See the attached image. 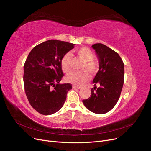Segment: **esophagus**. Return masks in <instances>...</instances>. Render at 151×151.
I'll return each instance as SVG.
<instances>
[{
  "label": "esophagus",
  "mask_w": 151,
  "mask_h": 151,
  "mask_svg": "<svg viewBox=\"0 0 151 151\" xmlns=\"http://www.w3.org/2000/svg\"><path fill=\"white\" fill-rule=\"evenodd\" d=\"M81 88V86H72V89H78Z\"/></svg>",
  "instance_id": "34e87169"
}]
</instances>
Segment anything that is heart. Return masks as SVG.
Segmentation results:
<instances>
[{"label":"heart","instance_id":"heart-1","mask_svg":"<svg viewBox=\"0 0 151 151\" xmlns=\"http://www.w3.org/2000/svg\"><path fill=\"white\" fill-rule=\"evenodd\" d=\"M74 52L77 58L83 61L80 72H72L67 77V81L73 84L81 86L86 83L89 79V76L86 71L92 74L96 73L99 68L98 62L95 60L94 54L89 48L86 47H81L75 50ZM72 56L70 53H67L60 60V66L62 71L68 74L72 69Z\"/></svg>","mask_w":151,"mask_h":151}]
</instances>
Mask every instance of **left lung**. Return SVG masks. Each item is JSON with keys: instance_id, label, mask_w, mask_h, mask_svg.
Returning <instances> with one entry per match:
<instances>
[{"instance_id": "1", "label": "left lung", "mask_w": 151, "mask_h": 151, "mask_svg": "<svg viewBox=\"0 0 151 151\" xmlns=\"http://www.w3.org/2000/svg\"><path fill=\"white\" fill-rule=\"evenodd\" d=\"M99 61V69L93 80L91 96L83 99L84 106L96 114H104L117 103L124 82V63L116 52L102 43L92 45Z\"/></svg>"}]
</instances>
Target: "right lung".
Segmentation results:
<instances>
[{"mask_svg": "<svg viewBox=\"0 0 151 151\" xmlns=\"http://www.w3.org/2000/svg\"><path fill=\"white\" fill-rule=\"evenodd\" d=\"M74 44L50 40L32 49L24 65L25 93L31 106L44 115L58 111L64 104L72 84H59L63 76L62 57Z\"/></svg>", "mask_w": 151, "mask_h": 151, "instance_id": "add662e5", "label": "right lung"}]
</instances>
